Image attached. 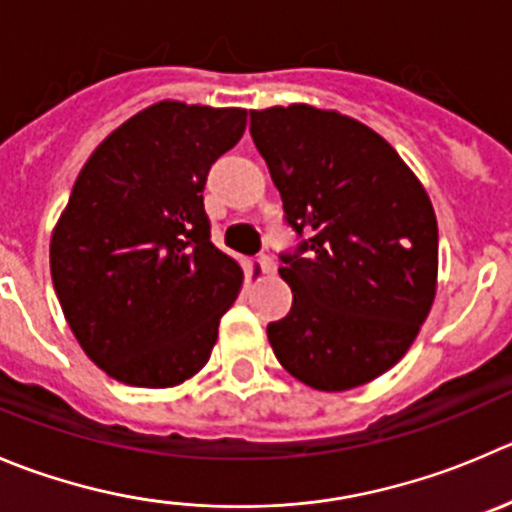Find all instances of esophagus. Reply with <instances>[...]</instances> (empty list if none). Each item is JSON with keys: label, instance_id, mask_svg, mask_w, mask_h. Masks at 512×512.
<instances>
[{"label": "esophagus", "instance_id": "1", "mask_svg": "<svg viewBox=\"0 0 512 512\" xmlns=\"http://www.w3.org/2000/svg\"><path fill=\"white\" fill-rule=\"evenodd\" d=\"M260 267L265 275H272V272H275V260H272L270 255H260Z\"/></svg>", "mask_w": 512, "mask_h": 512}]
</instances>
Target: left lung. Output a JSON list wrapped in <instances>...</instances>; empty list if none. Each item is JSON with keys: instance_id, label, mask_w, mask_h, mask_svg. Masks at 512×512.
Returning <instances> with one entry per match:
<instances>
[{"instance_id": "obj_1", "label": "left lung", "mask_w": 512, "mask_h": 512, "mask_svg": "<svg viewBox=\"0 0 512 512\" xmlns=\"http://www.w3.org/2000/svg\"><path fill=\"white\" fill-rule=\"evenodd\" d=\"M250 132L287 222L312 237L282 257L292 310L267 325L280 365L342 393L398 365L438 290V220L385 137L337 109H250Z\"/></svg>"}]
</instances>
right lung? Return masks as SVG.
<instances>
[{"label":"right lung","mask_w":512,"mask_h":512,"mask_svg":"<svg viewBox=\"0 0 512 512\" xmlns=\"http://www.w3.org/2000/svg\"><path fill=\"white\" fill-rule=\"evenodd\" d=\"M245 127L247 109L162 99L79 170L49 270L84 355L124 385L177 388L210 360L245 272L210 242L202 190Z\"/></svg>","instance_id":"1"}]
</instances>
